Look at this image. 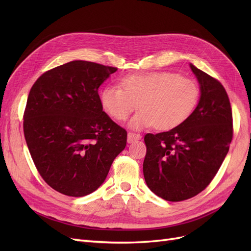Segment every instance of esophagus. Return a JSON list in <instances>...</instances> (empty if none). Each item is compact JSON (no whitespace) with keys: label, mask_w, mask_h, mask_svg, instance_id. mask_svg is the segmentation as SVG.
<instances>
[{"label":"esophagus","mask_w":251,"mask_h":251,"mask_svg":"<svg viewBox=\"0 0 251 251\" xmlns=\"http://www.w3.org/2000/svg\"><path fill=\"white\" fill-rule=\"evenodd\" d=\"M141 139V136L139 134H134V133H128L127 134V142L133 143L134 141H137Z\"/></svg>","instance_id":"34e87169"}]
</instances>
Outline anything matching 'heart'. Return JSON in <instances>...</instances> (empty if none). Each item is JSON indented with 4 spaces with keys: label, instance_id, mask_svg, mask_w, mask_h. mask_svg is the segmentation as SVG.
<instances>
[{
    "label": "heart",
    "instance_id": "obj_1",
    "mask_svg": "<svg viewBox=\"0 0 251 251\" xmlns=\"http://www.w3.org/2000/svg\"><path fill=\"white\" fill-rule=\"evenodd\" d=\"M199 100L197 83L174 72H151L128 75L119 81V88L107 86L100 92V103L109 115L126 120L137 108L141 110L130 120L133 130L154 126L171 130L185 121Z\"/></svg>",
    "mask_w": 251,
    "mask_h": 251
}]
</instances>
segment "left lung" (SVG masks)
I'll return each instance as SVG.
<instances>
[{"instance_id": "1", "label": "left lung", "mask_w": 251, "mask_h": 251, "mask_svg": "<svg viewBox=\"0 0 251 251\" xmlns=\"http://www.w3.org/2000/svg\"><path fill=\"white\" fill-rule=\"evenodd\" d=\"M189 67L200 86L196 109L169 132L144 136L147 185L172 202L192 198L210 183L232 139V112L224 87L193 64Z\"/></svg>"}]
</instances>
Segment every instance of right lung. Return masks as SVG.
I'll use <instances>...</instances> for the list:
<instances>
[{"mask_svg":"<svg viewBox=\"0 0 251 251\" xmlns=\"http://www.w3.org/2000/svg\"><path fill=\"white\" fill-rule=\"evenodd\" d=\"M117 68L72 60L44 73L27 100L24 134L37 171L56 192L100 187L126 144V131L102 111L98 88Z\"/></svg>","mask_w":251,"mask_h":251,"instance_id":"1","label":"right lung"}]
</instances>
